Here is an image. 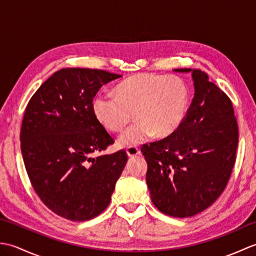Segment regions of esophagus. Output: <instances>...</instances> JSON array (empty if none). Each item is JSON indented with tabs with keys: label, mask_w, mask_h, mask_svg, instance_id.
Listing matches in <instances>:
<instances>
[{
	"label": "esophagus",
	"mask_w": 256,
	"mask_h": 256,
	"mask_svg": "<svg viewBox=\"0 0 256 256\" xmlns=\"http://www.w3.org/2000/svg\"><path fill=\"white\" fill-rule=\"evenodd\" d=\"M126 153L128 157H136L140 154V148L136 146H130L126 148Z\"/></svg>",
	"instance_id": "34e87169"
}]
</instances>
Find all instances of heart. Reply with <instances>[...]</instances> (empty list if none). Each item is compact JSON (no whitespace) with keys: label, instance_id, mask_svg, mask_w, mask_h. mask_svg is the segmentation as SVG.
Wrapping results in <instances>:
<instances>
[{"label":"heart","instance_id":"b5f03b06","mask_svg":"<svg viewBox=\"0 0 256 256\" xmlns=\"http://www.w3.org/2000/svg\"><path fill=\"white\" fill-rule=\"evenodd\" d=\"M190 104V89L177 76L138 74L116 84L114 96L99 94L92 101V113L101 126L120 133L136 118L118 138L120 146L143 144L150 138H167L182 124Z\"/></svg>","mask_w":256,"mask_h":256}]
</instances>
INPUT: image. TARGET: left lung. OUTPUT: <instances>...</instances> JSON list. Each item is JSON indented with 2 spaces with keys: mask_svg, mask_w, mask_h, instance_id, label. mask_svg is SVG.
<instances>
[{
  "mask_svg": "<svg viewBox=\"0 0 256 256\" xmlns=\"http://www.w3.org/2000/svg\"><path fill=\"white\" fill-rule=\"evenodd\" d=\"M192 72L194 96L177 131L140 148L148 170L150 199L162 214L188 218L224 192L236 162L238 128L232 102L199 69Z\"/></svg>",
  "mask_w": 256,
  "mask_h": 256,
  "instance_id": "1",
  "label": "left lung"
}]
</instances>
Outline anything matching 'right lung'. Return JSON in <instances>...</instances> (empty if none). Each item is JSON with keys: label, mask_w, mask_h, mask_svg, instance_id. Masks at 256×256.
I'll return each mask as SVG.
<instances>
[{"label": "right lung", "mask_w": 256, "mask_h": 256, "mask_svg": "<svg viewBox=\"0 0 256 256\" xmlns=\"http://www.w3.org/2000/svg\"><path fill=\"white\" fill-rule=\"evenodd\" d=\"M120 77L64 68L26 106L20 138L27 175L44 204L64 219L86 221L104 211L128 162L124 150L94 157L114 140L98 123L92 101L103 84Z\"/></svg>", "instance_id": "add662e5"}]
</instances>
